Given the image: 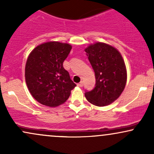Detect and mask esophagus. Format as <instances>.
Wrapping results in <instances>:
<instances>
[{
	"label": "esophagus",
	"mask_w": 154,
	"mask_h": 154,
	"mask_svg": "<svg viewBox=\"0 0 154 154\" xmlns=\"http://www.w3.org/2000/svg\"><path fill=\"white\" fill-rule=\"evenodd\" d=\"M77 86H78V87H82V86H83V82H82V81H81V82H79L78 83V84H77Z\"/></svg>",
	"instance_id": "34e87169"
}]
</instances>
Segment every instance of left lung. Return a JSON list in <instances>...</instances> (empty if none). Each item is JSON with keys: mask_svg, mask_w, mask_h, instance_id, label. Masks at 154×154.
Listing matches in <instances>:
<instances>
[{"mask_svg": "<svg viewBox=\"0 0 154 154\" xmlns=\"http://www.w3.org/2000/svg\"><path fill=\"white\" fill-rule=\"evenodd\" d=\"M95 72L93 91L85 93L88 102L96 106L110 105L121 95L127 82V69L121 54L109 44H91L85 49Z\"/></svg>", "mask_w": 154, "mask_h": 154, "instance_id": "obj_1", "label": "left lung"}]
</instances>
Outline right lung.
Masks as SVG:
<instances>
[{"label":"right lung","mask_w":154,"mask_h":154,"mask_svg":"<svg viewBox=\"0 0 154 154\" xmlns=\"http://www.w3.org/2000/svg\"><path fill=\"white\" fill-rule=\"evenodd\" d=\"M72 49L69 43L49 41L31 51L25 65V80L30 94L39 103L56 107L66 101L76 84L63 62Z\"/></svg>","instance_id":"obj_1"}]
</instances>
